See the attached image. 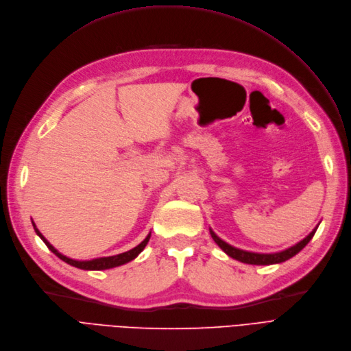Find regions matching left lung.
<instances>
[{
	"label": "left lung",
	"instance_id": "obj_1",
	"mask_svg": "<svg viewBox=\"0 0 351 351\" xmlns=\"http://www.w3.org/2000/svg\"><path fill=\"white\" fill-rule=\"evenodd\" d=\"M318 228V226H317ZM317 228L308 234L306 237L301 242H298L297 245H293L285 250L281 252H275V254H255V252H247V250H242V249H237L229 243H226L224 241H221L220 237L210 229V234H212L213 241L220 246V249L224 252V254H228L230 258L243 262V263H249V265H274V263H281L285 262L288 259H291L292 256H295L298 252H301L306 243L313 239V236L317 232Z\"/></svg>",
	"mask_w": 351,
	"mask_h": 351
}]
</instances>
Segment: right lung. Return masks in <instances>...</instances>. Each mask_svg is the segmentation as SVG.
<instances>
[{
    "instance_id": "right-lung-1",
    "label": "right lung",
    "mask_w": 351,
    "mask_h": 351,
    "mask_svg": "<svg viewBox=\"0 0 351 351\" xmlns=\"http://www.w3.org/2000/svg\"><path fill=\"white\" fill-rule=\"evenodd\" d=\"M34 226V230L36 233L40 236V239L46 243V246L53 252V254L60 258L62 261H64L66 263L75 266V268H79V269H85V271H102V269H110V268H115V266H121L123 263H128L131 262L132 259H135L141 252L144 250V247L147 246L149 237H151V233L145 237V239L139 243L138 246H135L134 249L128 250V252H123V254H119V255H115V256H106V258H97V259H92V261H75V259H70L64 255H62L58 249H54L49 241L46 239V237L40 233V230L36 228V224L33 223Z\"/></svg>"
}]
</instances>
